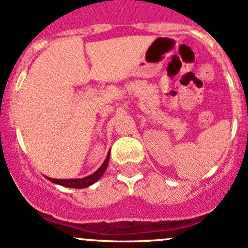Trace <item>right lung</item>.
<instances>
[{
	"label": "right lung",
	"instance_id": "obj_1",
	"mask_svg": "<svg viewBox=\"0 0 248 248\" xmlns=\"http://www.w3.org/2000/svg\"><path fill=\"white\" fill-rule=\"evenodd\" d=\"M109 156H110V152L108 154V156H107L106 161H104L103 164L101 166V168H99L96 172H93L92 175H90V176L82 177V179H68V180L50 179V177H47V179H49L51 182H55V184H59L61 185V186L72 187V188H84V187L91 186V185L94 184L97 180L101 179V176L104 174V171H106L107 166H108V162H109Z\"/></svg>",
	"mask_w": 248,
	"mask_h": 248
}]
</instances>
